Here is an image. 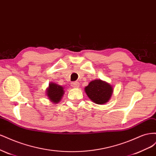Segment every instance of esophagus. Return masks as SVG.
I'll return each instance as SVG.
<instances>
[{
	"label": "esophagus",
	"instance_id": "1",
	"mask_svg": "<svg viewBox=\"0 0 156 156\" xmlns=\"http://www.w3.org/2000/svg\"><path fill=\"white\" fill-rule=\"evenodd\" d=\"M80 84L79 82H73L72 83V87L73 88H79Z\"/></svg>",
	"mask_w": 156,
	"mask_h": 156
}]
</instances>
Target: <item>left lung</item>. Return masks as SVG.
<instances>
[{"label": "left lung", "instance_id": "left-lung-1", "mask_svg": "<svg viewBox=\"0 0 156 156\" xmlns=\"http://www.w3.org/2000/svg\"><path fill=\"white\" fill-rule=\"evenodd\" d=\"M84 90L93 102L101 105L109 100L113 92V88L108 83L100 79H96L90 83L84 88Z\"/></svg>", "mask_w": 156, "mask_h": 156}]
</instances>
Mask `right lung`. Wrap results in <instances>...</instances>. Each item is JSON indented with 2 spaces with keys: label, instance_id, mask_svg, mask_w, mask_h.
<instances>
[{
  "label": "right lung",
  "instance_id": "1",
  "mask_svg": "<svg viewBox=\"0 0 156 156\" xmlns=\"http://www.w3.org/2000/svg\"><path fill=\"white\" fill-rule=\"evenodd\" d=\"M64 93V88L58 84L51 83L49 85V88L47 89V95L51 101L55 103H58L63 96Z\"/></svg>",
  "mask_w": 156,
  "mask_h": 156
}]
</instances>
